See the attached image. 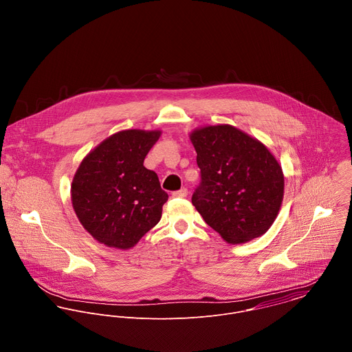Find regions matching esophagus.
Returning a JSON list of instances; mask_svg holds the SVG:
<instances>
[{"mask_svg": "<svg viewBox=\"0 0 352 352\" xmlns=\"http://www.w3.org/2000/svg\"><path fill=\"white\" fill-rule=\"evenodd\" d=\"M187 195H188V190H187V188H182V190L173 192V197H175V198H186Z\"/></svg>", "mask_w": 352, "mask_h": 352, "instance_id": "esophagus-1", "label": "esophagus"}]
</instances>
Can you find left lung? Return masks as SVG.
Listing matches in <instances>:
<instances>
[{
  "label": "left lung",
  "instance_id": "8db88e82",
  "mask_svg": "<svg viewBox=\"0 0 352 352\" xmlns=\"http://www.w3.org/2000/svg\"><path fill=\"white\" fill-rule=\"evenodd\" d=\"M201 184L192 204L204 222L230 244L263 236L283 201L285 177L260 141L230 126H206L190 135Z\"/></svg>",
  "mask_w": 352,
  "mask_h": 352
}]
</instances>
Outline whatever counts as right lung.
Segmentation results:
<instances>
[{"label":"right lung","instance_id":"right-lung-1","mask_svg":"<svg viewBox=\"0 0 352 352\" xmlns=\"http://www.w3.org/2000/svg\"><path fill=\"white\" fill-rule=\"evenodd\" d=\"M160 130H123L91 151L72 183L73 208L85 230L101 244L133 248L161 219L168 194L144 160Z\"/></svg>","mask_w":352,"mask_h":352}]
</instances>
